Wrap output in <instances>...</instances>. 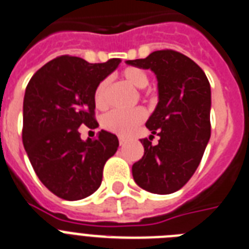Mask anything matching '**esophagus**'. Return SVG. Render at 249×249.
Instances as JSON below:
<instances>
[{
    "instance_id": "esophagus-1",
    "label": "esophagus",
    "mask_w": 249,
    "mask_h": 249,
    "mask_svg": "<svg viewBox=\"0 0 249 249\" xmlns=\"http://www.w3.org/2000/svg\"><path fill=\"white\" fill-rule=\"evenodd\" d=\"M127 140L124 139V137H120V145L121 146H123V145H126Z\"/></svg>"
}]
</instances>
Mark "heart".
<instances>
[{"label": "heart", "instance_id": "b5f03b06", "mask_svg": "<svg viewBox=\"0 0 249 249\" xmlns=\"http://www.w3.org/2000/svg\"><path fill=\"white\" fill-rule=\"evenodd\" d=\"M122 75L129 85L135 86L137 89L146 88L149 83L146 72L136 67H128L123 71ZM106 89L107 81H102L96 86L95 92H94V102L98 108L106 107ZM145 117H146V113L142 108H133L128 110L114 109L103 117V127L121 136H129L137 128L140 123L143 122Z\"/></svg>", "mask_w": 249, "mask_h": 249}]
</instances>
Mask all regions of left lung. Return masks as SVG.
Masks as SVG:
<instances>
[{"mask_svg": "<svg viewBox=\"0 0 249 249\" xmlns=\"http://www.w3.org/2000/svg\"><path fill=\"white\" fill-rule=\"evenodd\" d=\"M127 65L151 70L158 80V104L146 127L159 142L141 140L145 153L132 165L137 186L158 195L180 190L200 165L210 140V83L201 67L176 51H155Z\"/></svg>", "mask_w": 249, "mask_h": 249, "instance_id": "obj_1", "label": "left lung"}]
</instances>
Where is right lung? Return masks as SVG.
Wrapping results in <instances>:
<instances>
[{"label":"right lung","mask_w":249,"mask_h":249,"mask_svg":"<svg viewBox=\"0 0 249 249\" xmlns=\"http://www.w3.org/2000/svg\"><path fill=\"white\" fill-rule=\"evenodd\" d=\"M120 62L89 63L62 55L39 69L26 86L22 143L40 182L63 200L94 194L104 164L118 149L116 135L102 129L95 139L84 141L79 128L99 126L94 120V92Z\"/></svg>","instance_id":"1"}]
</instances>
